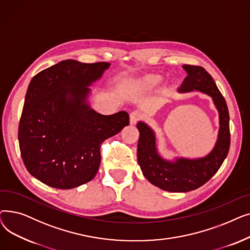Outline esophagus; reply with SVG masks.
<instances>
[{
    "label": "esophagus",
    "instance_id": "34e87169",
    "mask_svg": "<svg viewBox=\"0 0 250 250\" xmlns=\"http://www.w3.org/2000/svg\"><path fill=\"white\" fill-rule=\"evenodd\" d=\"M142 118V113L138 110H135L133 112H130L129 114V123L132 125L137 124V122H139Z\"/></svg>",
    "mask_w": 250,
    "mask_h": 250
}]
</instances>
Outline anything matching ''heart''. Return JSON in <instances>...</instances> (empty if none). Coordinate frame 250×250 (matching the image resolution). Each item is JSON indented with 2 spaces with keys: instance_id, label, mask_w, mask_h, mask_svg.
Instances as JSON below:
<instances>
[{
  "instance_id": "heart-1",
  "label": "heart",
  "mask_w": 250,
  "mask_h": 250,
  "mask_svg": "<svg viewBox=\"0 0 250 250\" xmlns=\"http://www.w3.org/2000/svg\"><path fill=\"white\" fill-rule=\"evenodd\" d=\"M163 81V77L160 75L148 74L141 77L135 82V87L140 91H149L156 88Z\"/></svg>"
}]
</instances>
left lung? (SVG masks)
<instances>
[{"label": "left lung", "instance_id": "left-lung-1", "mask_svg": "<svg viewBox=\"0 0 250 250\" xmlns=\"http://www.w3.org/2000/svg\"><path fill=\"white\" fill-rule=\"evenodd\" d=\"M188 73L178 88L180 93L193 90L211 96L219 112L220 128L215 147L203 158H176L166 160L159 155L153 129L145 123L139 122L138 162L142 172L152 185L171 192H187L199 188L211 179L224 162L230 148L229 111L226 101L219 91L214 79L200 65L185 64Z\"/></svg>", "mask_w": 250, "mask_h": 250}]
</instances>
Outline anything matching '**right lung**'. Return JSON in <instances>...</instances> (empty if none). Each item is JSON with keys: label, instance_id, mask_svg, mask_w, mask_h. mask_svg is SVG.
I'll return each instance as SVG.
<instances>
[{"label": "right lung", "instance_id": "add662e5", "mask_svg": "<svg viewBox=\"0 0 250 250\" xmlns=\"http://www.w3.org/2000/svg\"><path fill=\"white\" fill-rule=\"evenodd\" d=\"M110 63L62 61L35 75L26 92L18 140L28 172L70 189L96 175L101 144L129 124L126 111L103 115L88 103L89 86Z\"/></svg>", "mask_w": 250, "mask_h": 250}]
</instances>
